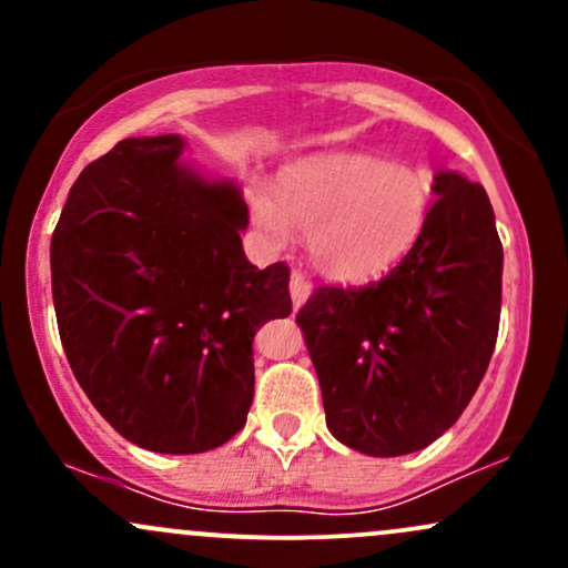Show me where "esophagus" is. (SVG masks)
Instances as JSON below:
<instances>
[{
  "label": "esophagus",
  "instance_id": "obj_1",
  "mask_svg": "<svg viewBox=\"0 0 568 568\" xmlns=\"http://www.w3.org/2000/svg\"><path fill=\"white\" fill-rule=\"evenodd\" d=\"M310 293H312L310 280H306L304 272L293 270L291 272V302H293V310H298V306H302L306 298H310Z\"/></svg>",
  "mask_w": 568,
  "mask_h": 568
}]
</instances>
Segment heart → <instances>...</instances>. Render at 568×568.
Returning <instances> with one entry per match:
<instances>
[{"instance_id": "obj_1", "label": "heart", "mask_w": 568, "mask_h": 568, "mask_svg": "<svg viewBox=\"0 0 568 568\" xmlns=\"http://www.w3.org/2000/svg\"><path fill=\"white\" fill-rule=\"evenodd\" d=\"M433 175L366 154H331L256 186L251 216L272 243L310 232L312 264L336 283H368L408 256L429 216Z\"/></svg>"}]
</instances>
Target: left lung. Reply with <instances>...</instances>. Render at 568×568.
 Masks as SVG:
<instances>
[{
    "mask_svg": "<svg viewBox=\"0 0 568 568\" xmlns=\"http://www.w3.org/2000/svg\"><path fill=\"white\" fill-rule=\"evenodd\" d=\"M408 256L363 288L323 285L298 310L325 425L368 456L438 440L473 400L499 331L501 243L486 189L435 173Z\"/></svg>",
    "mask_w": 568,
    "mask_h": 568,
    "instance_id": "8db88e82",
    "label": "left lung"
}]
</instances>
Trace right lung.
I'll use <instances>...</instances> for the list:
<instances>
[{"label":"right lung","instance_id":"add662e5","mask_svg":"<svg viewBox=\"0 0 568 568\" xmlns=\"http://www.w3.org/2000/svg\"><path fill=\"white\" fill-rule=\"evenodd\" d=\"M181 135L120 141L71 186L50 243L53 304L77 382L122 438L202 454L245 427L253 336L291 315V272L258 270L232 181L181 162Z\"/></svg>","mask_w":568,"mask_h":568}]
</instances>
